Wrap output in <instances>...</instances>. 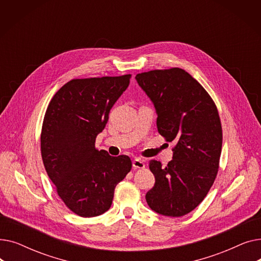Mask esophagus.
<instances>
[{
  "instance_id": "obj_1",
  "label": "esophagus",
  "mask_w": 261,
  "mask_h": 261,
  "mask_svg": "<svg viewBox=\"0 0 261 261\" xmlns=\"http://www.w3.org/2000/svg\"><path fill=\"white\" fill-rule=\"evenodd\" d=\"M132 166L135 169H143V168H145V163L141 159H135L132 162Z\"/></svg>"
}]
</instances>
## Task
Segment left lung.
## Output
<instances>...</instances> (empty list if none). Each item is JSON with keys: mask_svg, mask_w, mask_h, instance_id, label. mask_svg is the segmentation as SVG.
<instances>
[{"mask_svg": "<svg viewBox=\"0 0 261 261\" xmlns=\"http://www.w3.org/2000/svg\"><path fill=\"white\" fill-rule=\"evenodd\" d=\"M135 79L154 106L159 133L176 143L166 167L149 162L155 183L146 201L160 215L184 216L206 197L216 179L222 148L218 110L208 93L182 68L150 71Z\"/></svg>", "mask_w": 261, "mask_h": 261, "instance_id": "obj_1", "label": "left lung"}]
</instances>
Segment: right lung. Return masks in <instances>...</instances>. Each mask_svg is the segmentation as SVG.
Wrapping results in <instances>:
<instances>
[{
    "label": "right lung",
    "mask_w": 261,
    "mask_h": 261,
    "mask_svg": "<svg viewBox=\"0 0 261 261\" xmlns=\"http://www.w3.org/2000/svg\"><path fill=\"white\" fill-rule=\"evenodd\" d=\"M130 77L73 79L47 107L41 133L44 167L64 204L80 217L99 216L111 207L116 185L131 170L129 156L95 148Z\"/></svg>",
    "instance_id": "obj_1"
}]
</instances>
